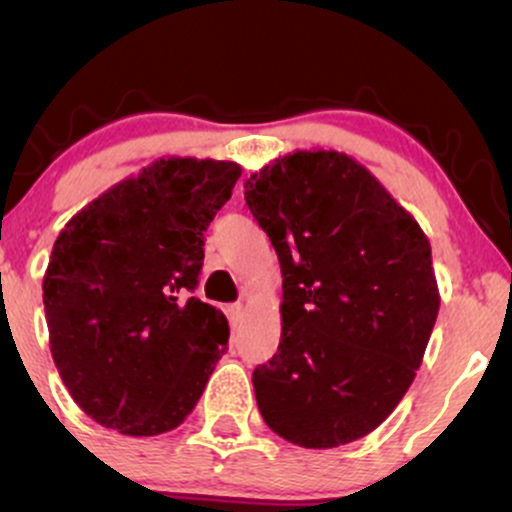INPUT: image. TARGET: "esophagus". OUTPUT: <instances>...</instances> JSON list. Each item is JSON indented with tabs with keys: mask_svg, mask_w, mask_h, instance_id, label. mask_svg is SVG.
<instances>
[{
	"mask_svg": "<svg viewBox=\"0 0 512 512\" xmlns=\"http://www.w3.org/2000/svg\"><path fill=\"white\" fill-rule=\"evenodd\" d=\"M228 320H231L233 327H238L240 322H243V305L240 303L228 305Z\"/></svg>",
	"mask_w": 512,
	"mask_h": 512,
	"instance_id": "esophagus-1",
	"label": "esophagus"
}]
</instances>
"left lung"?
Returning <instances> with one entry per match:
<instances>
[{
  "instance_id": "8db88e82",
  "label": "left lung",
  "mask_w": 512,
  "mask_h": 512,
  "mask_svg": "<svg viewBox=\"0 0 512 512\" xmlns=\"http://www.w3.org/2000/svg\"><path fill=\"white\" fill-rule=\"evenodd\" d=\"M245 202L284 276L279 349L252 373L264 424L301 448L368 436L409 390L436 325L426 233L339 151L276 158L245 182Z\"/></svg>"
}]
</instances>
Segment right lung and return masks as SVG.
<instances>
[{
	"label": "right lung",
	"mask_w": 512,
	"mask_h": 512,
	"mask_svg": "<svg viewBox=\"0 0 512 512\" xmlns=\"http://www.w3.org/2000/svg\"><path fill=\"white\" fill-rule=\"evenodd\" d=\"M238 178L231 161L161 158L57 236L43 279L50 351L69 395L101 426L158 436L202 397L228 320L190 293L204 231Z\"/></svg>",
	"instance_id": "obj_1"
}]
</instances>
